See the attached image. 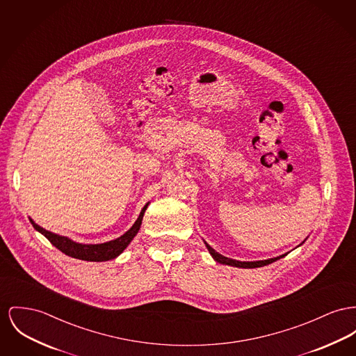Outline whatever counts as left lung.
I'll return each mask as SVG.
<instances>
[{
	"mask_svg": "<svg viewBox=\"0 0 356 356\" xmlns=\"http://www.w3.org/2000/svg\"><path fill=\"white\" fill-rule=\"evenodd\" d=\"M207 249H209V254L212 255V258L219 262V264H223V265H230V266H235V268H243V269H254V268H261V266H266L269 264H273L274 261L285 257L286 254H282L280 257H275V258H270V259H264V261H254V262H242V261H235V259H231L227 257H223L222 254H219L218 251L213 250L211 246H209L207 242H204Z\"/></svg>",
	"mask_w": 356,
	"mask_h": 356,
	"instance_id": "8db88e82",
	"label": "left lung"
}]
</instances>
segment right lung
I'll return each mask as SVG.
<instances>
[{
    "label": "right lung",
    "mask_w": 356,
    "mask_h": 356,
    "mask_svg": "<svg viewBox=\"0 0 356 356\" xmlns=\"http://www.w3.org/2000/svg\"><path fill=\"white\" fill-rule=\"evenodd\" d=\"M149 204V203H147ZM147 204L144 206V209H141L140 216L137 218V220L134 222V225L131 226L130 230L126 231L124 235H121L120 238L105 242V243H99V245H83V243H76L74 241H71L67 236H62L58 234H54L51 231H47L45 229L40 227L39 225H36L32 219L31 223L35 227V230L42 232V235L59 250L64 252L68 257L76 258V259H82V261H90V262H104L108 259H114L115 257H118L122 251L125 250L129 246V243L133 241V238L137 235V232L141 227L143 223V218L144 213L147 209Z\"/></svg>",
    "instance_id": "obj_1"
}]
</instances>
